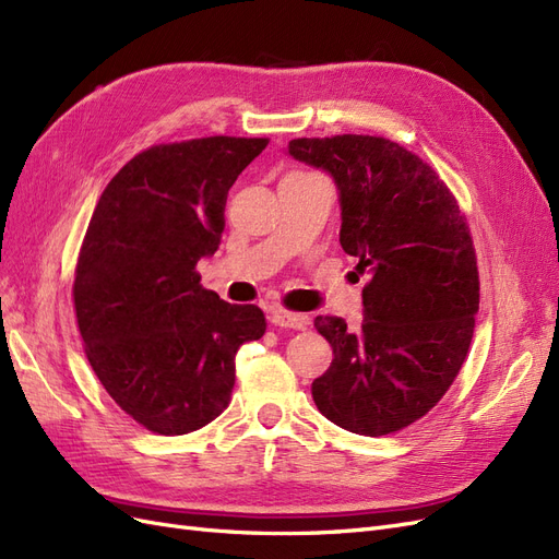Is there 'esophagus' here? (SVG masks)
I'll return each mask as SVG.
<instances>
[{
	"mask_svg": "<svg viewBox=\"0 0 559 559\" xmlns=\"http://www.w3.org/2000/svg\"><path fill=\"white\" fill-rule=\"evenodd\" d=\"M270 321H273L275 326H282V329H296V331H302L308 324L310 319L306 314H298V312H286V310H273V314H270Z\"/></svg>",
	"mask_w": 559,
	"mask_h": 559,
	"instance_id": "1",
	"label": "esophagus"
}]
</instances>
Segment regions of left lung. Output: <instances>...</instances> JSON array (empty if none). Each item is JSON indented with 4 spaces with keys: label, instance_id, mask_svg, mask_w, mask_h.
<instances>
[{
    "label": "left lung",
    "instance_id": "8db88e82",
    "mask_svg": "<svg viewBox=\"0 0 559 559\" xmlns=\"http://www.w3.org/2000/svg\"><path fill=\"white\" fill-rule=\"evenodd\" d=\"M286 154L333 179L341 245L370 277L357 331L314 319L333 361L312 399L352 433L399 431L443 399L466 359L480 302L466 218L443 179L392 140L300 138Z\"/></svg>",
    "mask_w": 559,
    "mask_h": 559
}]
</instances>
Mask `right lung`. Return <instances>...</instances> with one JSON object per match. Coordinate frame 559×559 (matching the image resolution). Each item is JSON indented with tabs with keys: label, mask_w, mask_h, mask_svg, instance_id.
I'll list each match as a JSON object with an SVG mask.
<instances>
[{
	"label": "right lung",
	"mask_w": 559,
	"mask_h": 559,
	"mask_svg": "<svg viewBox=\"0 0 559 559\" xmlns=\"http://www.w3.org/2000/svg\"><path fill=\"white\" fill-rule=\"evenodd\" d=\"M267 140L202 138L142 151L99 198L83 238L74 308L107 394L154 433L181 436L226 411L235 354L265 333L257 306L202 289L222 245L228 189Z\"/></svg>",
	"instance_id": "obj_1"
}]
</instances>
